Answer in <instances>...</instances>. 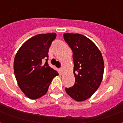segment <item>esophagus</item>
I'll list each match as a JSON object with an SVG mask.
<instances>
[{"label":"esophagus","mask_w":123,"mask_h":123,"mask_svg":"<svg viewBox=\"0 0 123 123\" xmlns=\"http://www.w3.org/2000/svg\"><path fill=\"white\" fill-rule=\"evenodd\" d=\"M60 71H61V73H63L64 71V68H60Z\"/></svg>","instance_id":"obj_1"}]
</instances>
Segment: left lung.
I'll use <instances>...</instances> for the list:
<instances>
[{"label":"left lung","mask_w":123,"mask_h":123,"mask_svg":"<svg viewBox=\"0 0 123 123\" xmlns=\"http://www.w3.org/2000/svg\"><path fill=\"white\" fill-rule=\"evenodd\" d=\"M63 37L73 53L75 77L74 85L65 90L74 100H86L98 90L102 81L103 56L95 43L84 35L66 33Z\"/></svg>","instance_id":"8db88e82"}]
</instances>
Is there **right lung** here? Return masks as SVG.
Instances as JSON below:
<instances>
[{"label":"right lung","mask_w":123,"mask_h":123,"mask_svg":"<svg viewBox=\"0 0 123 123\" xmlns=\"http://www.w3.org/2000/svg\"><path fill=\"white\" fill-rule=\"evenodd\" d=\"M55 33L38 34L26 41L18 51L14 71L18 84L28 98L35 99L47 92L54 77L59 75L49 66L48 53ZM44 59L45 64H42Z\"/></svg>","instance_id":"add662e5"}]
</instances>
